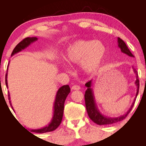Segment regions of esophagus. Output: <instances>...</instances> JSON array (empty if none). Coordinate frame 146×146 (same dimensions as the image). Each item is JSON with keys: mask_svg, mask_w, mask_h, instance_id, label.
<instances>
[{"mask_svg": "<svg viewBox=\"0 0 146 146\" xmlns=\"http://www.w3.org/2000/svg\"><path fill=\"white\" fill-rule=\"evenodd\" d=\"M71 88H72V90H78L80 89V86L78 85H73Z\"/></svg>", "mask_w": 146, "mask_h": 146, "instance_id": "34e87169", "label": "esophagus"}]
</instances>
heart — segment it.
I'll return each instance as SVG.
<instances>
[{"label":"heart","mask_w":146,"mask_h":146,"mask_svg":"<svg viewBox=\"0 0 146 146\" xmlns=\"http://www.w3.org/2000/svg\"><path fill=\"white\" fill-rule=\"evenodd\" d=\"M104 42L93 40H79L66 48L64 58L69 63H78L87 74H94L100 69L107 54Z\"/></svg>","instance_id":"obj_1"}]
</instances>
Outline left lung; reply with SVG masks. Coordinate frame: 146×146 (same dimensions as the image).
I'll return each mask as SVG.
<instances>
[{
	"label": "left lung",
	"mask_w": 146,
	"mask_h": 146,
	"mask_svg": "<svg viewBox=\"0 0 146 146\" xmlns=\"http://www.w3.org/2000/svg\"><path fill=\"white\" fill-rule=\"evenodd\" d=\"M118 46L120 48V50L123 53L127 54L129 56L134 57V55H133L131 51L129 50L126 44L123 41L122 39H121L120 38H118ZM134 71L136 75V80H135V85L137 86V92H136V97L134 98V100L133 102V103L131 105V108H129V110L127 111V113L123 115H121L120 117H108L107 116H104L102 115L98 108L97 107V105L95 104V98H94V93H93L92 88H91L92 86V81L90 80L88 82H87L85 84V86L87 87V90L85 91V105H86V109L87 111V113L88 115V117H90L93 122L97 123L98 125H110L112 124V123H115L118 122H120V121H122L127 116V115L129 113L130 111L132 110V108L134 106L135 104V102L136 100V98H137V96L139 93V76H138V73L137 71L135 70V69L134 68Z\"/></svg>",
	"instance_id": "obj_1"
}]
</instances>
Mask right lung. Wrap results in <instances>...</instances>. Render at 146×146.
<instances>
[{
	"label": "right lung",
	"instance_id": "obj_1",
	"mask_svg": "<svg viewBox=\"0 0 146 146\" xmlns=\"http://www.w3.org/2000/svg\"><path fill=\"white\" fill-rule=\"evenodd\" d=\"M38 40V38L36 37H32V38H26L24 39L23 41H21L17 45L15 46L14 50L12 51L11 56H13L14 54L17 53V52L21 51L23 49H25L27 46H29L32 42H35ZM9 66V65H8ZM8 67V66H7ZM8 70V68H7ZM7 73L5 75V85L8 88L7 85ZM70 88L69 85H63L62 86L61 88H59L58 91L57 92L56 96V98L54 103V113H53V117L51 121V122L49 123L48 126H46L44 127L39 129H33L31 130V131L35 132V133H39V134H42V133L48 132H51L54 131L56 129L58 126L60 125V123L63 119V115L64 111V104L66 98L67 97L68 95L70 94ZM8 97L9 100V103H10L11 106L14 110L13 107L12 106L11 98H10V94L8 92Z\"/></svg>",
	"mask_w": 146,
	"mask_h": 146
}]
</instances>
